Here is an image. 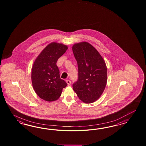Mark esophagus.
Instances as JSON below:
<instances>
[{
    "mask_svg": "<svg viewBox=\"0 0 146 146\" xmlns=\"http://www.w3.org/2000/svg\"><path fill=\"white\" fill-rule=\"evenodd\" d=\"M66 83H67V84H68V85H70L71 83V82L70 80H67L66 81Z\"/></svg>",
    "mask_w": 146,
    "mask_h": 146,
    "instance_id": "obj_1",
    "label": "esophagus"
}]
</instances>
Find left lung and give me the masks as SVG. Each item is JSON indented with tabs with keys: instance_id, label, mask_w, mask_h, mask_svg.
Returning a JSON list of instances; mask_svg holds the SVG:
<instances>
[{
	"instance_id": "8db88e82",
	"label": "left lung",
	"mask_w": 146,
	"mask_h": 146,
	"mask_svg": "<svg viewBox=\"0 0 146 146\" xmlns=\"http://www.w3.org/2000/svg\"><path fill=\"white\" fill-rule=\"evenodd\" d=\"M72 50L78 62V79L73 89L85 103L97 100L107 83V68L97 50L88 42L74 44Z\"/></svg>"
}]
</instances>
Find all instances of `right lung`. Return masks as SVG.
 <instances>
[{"label": "right lung", "mask_w": 146, "mask_h": 146, "mask_svg": "<svg viewBox=\"0 0 146 146\" xmlns=\"http://www.w3.org/2000/svg\"><path fill=\"white\" fill-rule=\"evenodd\" d=\"M68 49L66 45L52 42L42 50L33 63L31 73L33 88L38 96L44 101L57 100L63 88L68 85L60 78L56 64Z\"/></svg>", "instance_id": "obj_1"}]
</instances>
